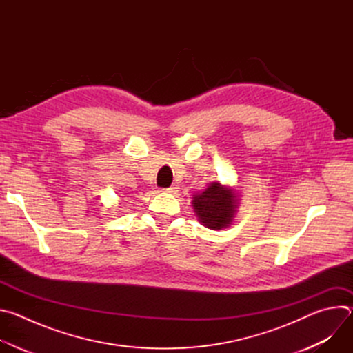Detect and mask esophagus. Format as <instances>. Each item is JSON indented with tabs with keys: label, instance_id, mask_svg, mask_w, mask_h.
I'll return each instance as SVG.
<instances>
[{
	"label": "esophagus",
	"instance_id": "obj_1",
	"mask_svg": "<svg viewBox=\"0 0 353 353\" xmlns=\"http://www.w3.org/2000/svg\"><path fill=\"white\" fill-rule=\"evenodd\" d=\"M162 191H163V192H168V194H176V192L179 191V187H176V185H172V187L163 188Z\"/></svg>",
	"mask_w": 353,
	"mask_h": 353
}]
</instances>
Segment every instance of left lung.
Masks as SVG:
<instances>
[{
  "label": "left lung",
  "mask_w": 353,
  "mask_h": 353,
  "mask_svg": "<svg viewBox=\"0 0 353 353\" xmlns=\"http://www.w3.org/2000/svg\"><path fill=\"white\" fill-rule=\"evenodd\" d=\"M239 204L236 190L219 181L210 183L204 191L194 194L191 201L198 222L211 230L229 228L236 218Z\"/></svg>",
  "instance_id": "8db88e82"
}]
</instances>
